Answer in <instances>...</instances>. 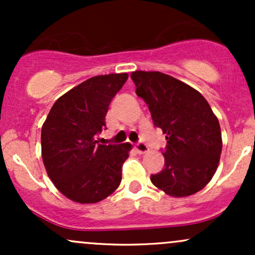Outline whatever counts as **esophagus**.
Segmentation results:
<instances>
[{
	"instance_id": "34e87169",
	"label": "esophagus",
	"mask_w": 255,
	"mask_h": 255,
	"mask_svg": "<svg viewBox=\"0 0 255 255\" xmlns=\"http://www.w3.org/2000/svg\"><path fill=\"white\" fill-rule=\"evenodd\" d=\"M135 148H136V151L139 152V153H146V152L148 151V146L146 145L144 141L137 142V144L135 145Z\"/></svg>"
}]
</instances>
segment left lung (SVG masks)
I'll use <instances>...</instances> for the list:
<instances>
[{"label":"left lung","instance_id":"left-lung-1","mask_svg":"<svg viewBox=\"0 0 255 255\" xmlns=\"http://www.w3.org/2000/svg\"><path fill=\"white\" fill-rule=\"evenodd\" d=\"M154 127L165 134L164 168L151 175L157 188L172 197L203 189L215 175L222 152L218 119L200 92L159 72L130 74Z\"/></svg>","mask_w":255,"mask_h":255}]
</instances>
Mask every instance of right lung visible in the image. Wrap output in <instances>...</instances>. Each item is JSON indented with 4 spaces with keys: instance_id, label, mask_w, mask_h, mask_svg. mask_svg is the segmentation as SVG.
<instances>
[{
    "instance_id": "right-lung-1",
    "label": "right lung",
    "mask_w": 255,
    "mask_h": 255,
    "mask_svg": "<svg viewBox=\"0 0 255 255\" xmlns=\"http://www.w3.org/2000/svg\"><path fill=\"white\" fill-rule=\"evenodd\" d=\"M127 73L93 77L64 93L42 127V157L49 177L64 197L80 204L103 200L116 191L130 144H99L110 102Z\"/></svg>"
}]
</instances>
